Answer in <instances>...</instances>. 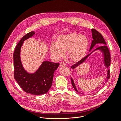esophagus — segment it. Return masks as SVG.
I'll use <instances>...</instances> for the list:
<instances>
[{"label":"esophagus","mask_w":121,"mask_h":121,"mask_svg":"<svg viewBox=\"0 0 121 121\" xmlns=\"http://www.w3.org/2000/svg\"><path fill=\"white\" fill-rule=\"evenodd\" d=\"M66 64L64 62H61L60 63V66H65Z\"/></svg>","instance_id":"obj_1"}]
</instances>
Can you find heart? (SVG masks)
<instances>
[{
	"label": "heart",
	"mask_w": 121,
	"mask_h": 121,
	"mask_svg": "<svg viewBox=\"0 0 121 121\" xmlns=\"http://www.w3.org/2000/svg\"><path fill=\"white\" fill-rule=\"evenodd\" d=\"M88 45V41L86 36L72 33L60 36L56 43L51 45L50 51L57 58L62 57L65 52L67 51L69 59L77 61L85 55Z\"/></svg>",
	"instance_id": "obj_1"
}]
</instances>
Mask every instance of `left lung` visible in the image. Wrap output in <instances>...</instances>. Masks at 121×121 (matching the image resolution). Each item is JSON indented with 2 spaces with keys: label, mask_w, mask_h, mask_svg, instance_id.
I'll return each mask as SVG.
<instances>
[{
  "label": "left lung",
  "mask_w": 121,
  "mask_h": 121,
  "mask_svg": "<svg viewBox=\"0 0 121 121\" xmlns=\"http://www.w3.org/2000/svg\"><path fill=\"white\" fill-rule=\"evenodd\" d=\"M91 30H92V38H93V40L92 41L91 48H90V50H91V49L94 47V46L96 45V43H102L103 45L99 46V47L97 48L95 50H101L102 52H103L104 57V64L107 66V68H108L109 66H110V63H111V55H110L109 48L106 45L107 43L106 42H105V40L104 39L103 36H102V35L100 34L98 31H97L96 30H95L94 29H92ZM92 52H91L89 54H88V55H87L86 56H85V57H84L83 58H82L81 60H79L78 62H76V63L74 64V65H72L71 68L75 69V68L77 67V66H78L79 65H80L81 63H83L85 61V60L88 57V56H89V55H91ZM107 72L108 73H107V81L108 80L109 78H110V72L109 69L108 70ZM71 83H72V86L73 87L74 89H75V91L77 92H78V91L77 90L76 88V86L75 85V84H74V83L72 78H71Z\"/></svg>",
  "instance_id": "8db88e82"
}]
</instances>
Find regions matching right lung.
<instances>
[{"label": "right lung", "instance_id": "right-lung-1", "mask_svg": "<svg viewBox=\"0 0 121 121\" xmlns=\"http://www.w3.org/2000/svg\"><path fill=\"white\" fill-rule=\"evenodd\" d=\"M34 31L27 33L17 43L13 53L14 78L23 91L30 94H46L52 85L53 73L59 63L44 61L35 73L29 74L25 71L20 60V49L23 41L32 37Z\"/></svg>", "mask_w": 121, "mask_h": 121}]
</instances>
